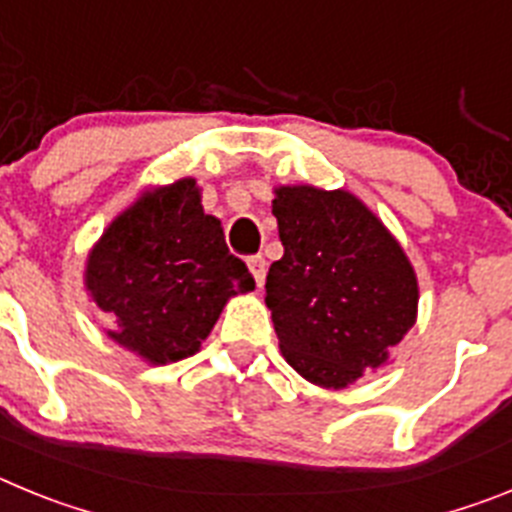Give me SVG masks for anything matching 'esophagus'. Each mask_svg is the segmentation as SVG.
Here are the masks:
<instances>
[{"label":"esophagus","mask_w":512,"mask_h":512,"mask_svg":"<svg viewBox=\"0 0 512 512\" xmlns=\"http://www.w3.org/2000/svg\"><path fill=\"white\" fill-rule=\"evenodd\" d=\"M248 269H251L256 284H259V287H264V279H266V259H264V256H251V259H248Z\"/></svg>","instance_id":"obj_1"}]
</instances>
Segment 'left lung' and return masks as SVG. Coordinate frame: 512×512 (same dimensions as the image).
<instances>
[{"label":"left lung","mask_w":512,"mask_h":512,"mask_svg":"<svg viewBox=\"0 0 512 512\" xmlns=\"http://www.w3.org/2000/svg\"><path fill=\"white\" fill-rule=\"evenodd\" d=\"M284 256L266 274L279 348L320 387L377 372L413 328L418 282L397 241L354 194L279 187Z\"/></svg>","instance_id":"left-lung-1"}]
</instances>
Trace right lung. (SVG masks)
I'll return each instance as SVG.
<instances>
[{"label": "right lung", "instance_id": "1", "mask_svg": "<svg viewBox=\"0 0 512 512\" xmlns=\"http://www.w3.org/2000/svg\"><path fill=\"white\" fill-rule=\"evenodd\" d=\"M253 287L220 220L202 210L194 179L143 194L87 264V289L115 323L110 338L153 364L194 354L228 297Z\"/></svg>", "mask_w": 512, "mask_h": 512}]
</instances>
